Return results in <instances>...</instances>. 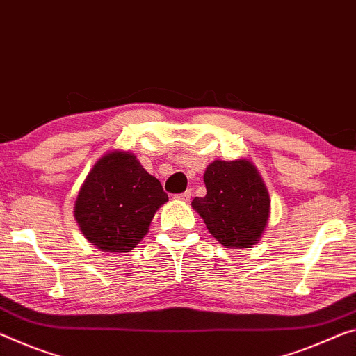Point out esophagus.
Returning <instances> with one entry per match:
<instances>
[{
    "label": "esophagus",
    "mask_w": 356,
    "mask_h": 356,
    "mask_svg": "<svg viewBox=\"0 0 356 356\" xmlns=\"http://www.w3.org/2000/svg\"><path fill=\"white\" fill-rule=\"evenodd\" d=\"M191 195H193V194H191V191H186V193L175 195V199H178V200H181V202H189Z\"/></svg>",
    "instance_id": "esophagus-1"
}]
</instances>
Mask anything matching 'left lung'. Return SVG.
<instances>
[{
	"instance_id": "obj_1",
	"label": "left lung",
	"mask_w": 356,
	"mask_h": 356,
	"mask_svg": "<svg viewBox=\"0 0 356 356\" xmlns=\"http://www.w3.org/2000/svg\"><path fill=\"white\" fill-rule=\"evenodd\" d=\"M205 197L193 209L209 232L226 248H250L259 242L270 215L266 183L250 159L213 161L204 173Z\"/></svg>"
}]
</instances>
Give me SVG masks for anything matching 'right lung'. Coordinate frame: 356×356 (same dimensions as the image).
<instances>
[{
	"label": "right lung",
	"mask_w": 356,
	"mask_h": 356,
	"mask_svg": "<svg viewBox=\"0 0 356 356\" xmlns=\"http://www.w3.org/2000/svg\"><path fill=\"white\" fill-rule=\"evenodd\" d=\"M167 200L159 179L145 170L134 152L113 149L87 173L74 202V220L95 248L127 253L145 238Z\"/></svg>",
	"instance_id": "1"
}]
</instances>
